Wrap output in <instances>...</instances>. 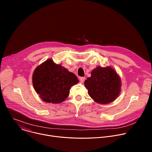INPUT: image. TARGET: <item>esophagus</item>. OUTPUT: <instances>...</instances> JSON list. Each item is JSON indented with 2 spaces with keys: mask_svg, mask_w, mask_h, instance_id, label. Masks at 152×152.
<instances>
[{
  "mask_svg": "<svg viewBox=\"0 0 152 152\" xmlns=\"http://www.w3.org/2000/svg\"><path fill=\"white\" fill-rule=\"evenodd\" d=\"M79 79L82 82H83L85 80V77H79Z\"/></svg>",
  "mask_w": 152,
  "mask_h": 152,
  "instance_id": "obj_1",
  "label": "esophagus"
}]
</instances>
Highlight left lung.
<instances>
[{"instance_id":"left-lung-1","label":"left lung","mask_w":152,"mask_h":152,"mask_svg":"<svg viewBox=\"0 0 152 152\" xmlns=\"http://www.w3.org/2000/svg\"><path fill=\"white\" fill-rule=\"evenodd\" d=\"M85 86L89 96L97 103L107 104L114 101L121 91V79L111 67H97L85 80Z\"/></svg>"}]
</instances>
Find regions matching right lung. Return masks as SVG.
<instances>
[{
	"label": "right lung",
	"instance_id": "add662e5",
	"mask_svg": "<svg viewBox=\"0 0 152 152\" xmlns=\"http://www.w3.org/2000/svg\"><path fill=\"white\" fill-rule=\"evenodd\" d=\"M79 82L76 76L49 59L34 70L32 83L35 91L45 102L59 103L67 99L70 89Z\"/></svg>",
	"mask_w": 152,
	"mask_h": 152
}]
</instances>
